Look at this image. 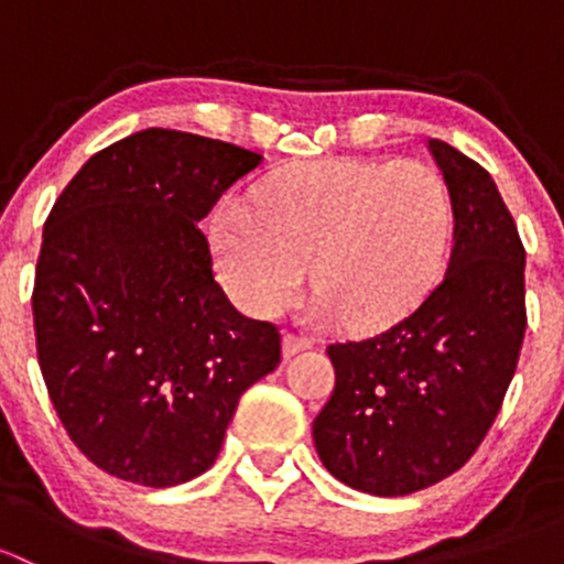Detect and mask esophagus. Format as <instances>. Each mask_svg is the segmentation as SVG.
<instances>
[{"label": "esophagus", "instance_id": "1", "mask_svg": "<svg viewBox=\"0 0 564 564\" xmlns=\"http://www.w3.org/2000/svg\"><path fill=\"white\" fill-rule=\"evenodd\" d=\"M305 349H311V340L308 338H300V335H292V333H286L283 335V357H294V355H300V351H305Z\"/></svg>", "mask_w": 564, "mask_h": 564}]
</instances>
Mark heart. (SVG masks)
Masks as SVG:
<instances>
[{"mask_svg":"<svg viewBox=\"0 0 564 564\" xmlns=\"http://www.w3.org/2000/svg\"><path fill=\"white\" fill-rule=\"evenodd\" d=\"M451 231V193L431 166L329 158L272 176L256 207L229 198L209 246L220 283L246 314L286 308L308 264L311 316L371 329L434 289Z\"/></svg>","mask_w":564,"mask_h":564,"instance_id":"obj_1","label":"heart"}]
</instances>
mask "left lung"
Masks as SVG:
<instances>
[{
  "label": "left lung",
  "mask_w": 564,
  "mask_h": 564,
  "mask_svg": "<svg viewBox=\"0 0 564 564\" xmlns=\"http://www.w3.org/2000/svg\"><path fill=\"white\" fill-rule=\"evenodd\" d=\"M429 152L453 204L445 278L382 333L327 346L335 390L314 420L329 475L373 497H406L471 458L524 344L527 253L497 182L445 141Z\"/></svg>",
  "instance_id": "8db88e82"
}]
</instances>
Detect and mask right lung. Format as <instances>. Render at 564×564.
<instances>
[{
    "instance_id": "obj_1",
    "label": "right lung",
    "mask_w": 564,
    "mask_h": 564,
    "mask_svg": "<svg viewBox=\"0 0 564 564\" xmlns=\"http://www.w3.org/2000/svg\"><path fill=\"white\" fill-rule=\"evenodd\" d=\"M261 155L147 128L89 158L43 226L37 362L73 445L150 488L218 458L240 395L281 362L270 322L213 278L198 220Z\"/></svg>"
}]
</instances>
